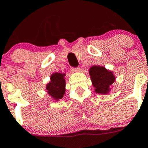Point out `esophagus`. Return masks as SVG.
<instances>
[{
  "label": "esophagus",
  "mask_w": 148,
  "mask_h": 148,
  "mask_svg": "<svg viewBox=\"0 0 148 148\" xmlns=\"http://www.w3.org/2000/svg\"><path fill=\"white\" fill-rule=\"evenodd\" d=\"M71 72H73V73L77 72V71H79V67H77V68H71Z\"/></svg>",
  "instance_id": "34e87169"
}]
</instances>
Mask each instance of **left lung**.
I'll return each instance as SVG.
<instances>
[{
	"label": "left lung",
	"instance_id": "left-lung-1",
	"mask_svg": "<svg viewBox=\"0 0 148 148\" xmlns=\"http://www.w3.org/2000/svg\"><path fill=\"white\" fill-rule=\"evenodd\" d=\"M89 75L95 92L98 94H108L110 86L115 80V77L112 71L107 70L104 66H93L89 69Z\"/></svg>",
	"mask_w": 148,
	"mask_h": 148
}]
</instances>
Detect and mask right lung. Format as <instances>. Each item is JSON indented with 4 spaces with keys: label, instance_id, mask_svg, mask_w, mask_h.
Segmentation results:
<instances>
[{
    "label": "right lung",
    "instance_id": "add662e5",
    "mask_svg": "<svg viewBox=\"0 0 148 148\" xmlns=\"http://www.w3.org/2000/svg\"><path fill=\"white\" fill-rule=\"evenodd\" d=\"M64 76L65 74L54 73L51 76V82L46 85L48 94L56 101L62 99L65 93Z\"/></svg>",
    "mask_w": 148,
    "mask_h": 148
}]
</instances>
